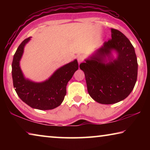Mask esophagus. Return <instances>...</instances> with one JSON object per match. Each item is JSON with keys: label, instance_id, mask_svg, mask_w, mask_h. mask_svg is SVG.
Instances as JSON below:
<instances>
[{"label": "esophagus", "instance_id": "obj_1", "mask_svg": "<svg viewBox=\"0 0 150 150\" xmlns=\"http://www.w3.org/2000/svg\"><path fill=\"white\" fill-rule=\"evenodd\" d=\"M83 60H84V56H83V55H79V56L77 57V61H78L79 63H80L82 62Z\"/></svg>", "mask_w": 150, "mask_h": 150}]
</instances>
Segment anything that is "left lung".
<instances>
[{"label":"left lung","mask_w":150,"mask_h":150,"mask_svg":"<svg viewBox=\"0 0 150 150\" xmlns=\"http://www.w3.org/2000/svg\"><path fill=\"white\" fill-rule=\"evenodd\" d=\"M111 37L79 66L85 73L89 95L103 105L125 99L132 91L138 76L137 57L130 40L113 28ZM112 51L117 55L116 58Z\"/></svg>","instance_id":"8db88e82"}]
</instances>
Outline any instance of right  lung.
<instances>
[{"label":"right lung","instance_id":"right-lung-1","mask_svg":"<svg viewBox=\"0 0 150 150\" xmlns=\"http://www.w3.org/2000/svg\"><path fill=\"white\" fill-rule=\"evenodd\" d=\"M31 37L25 39L18 47L12 63V75L15 91L23 102L38 110H51L59 106L64 100L66 86L78 69L77 59L62 66L48 79L36 83L25 78L20 61L26 44Z\"/></svg>","mask_w":150,"mask_h":150}]
</instances>
